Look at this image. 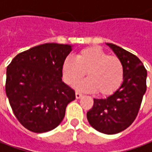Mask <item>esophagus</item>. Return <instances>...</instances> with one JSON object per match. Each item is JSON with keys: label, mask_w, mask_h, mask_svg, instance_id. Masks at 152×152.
I'll return each instance as SVG.
<instances>
[{"label": "esophagus", "mask_w": 152, "mask_h": 152, "mask_svg": "<svg viewBox=\"0 0 152 152\" xmlns=\"http://www.w3.org/2000/svg\"><path fill=\"white\" fill-rule=\"evenodd\" d=\"M82 96H83V95H82L81 93H79V92H76V93H75V96H76V98H77V99L81 98V97H82Z\"/></svg>", "instance_id": "1"}]
</instances>
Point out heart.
Returning <instances> with one entry per match:
<instances>
[{
	"instance_id": "b5f03b06",
	"label": "heart",
	"mask_w": 152,
	"mask_h": 152,
	"mask_svg": "<svg viewBox=\"0 0 152 152\" xmlns=\"http://www.w3.org/2000/svg\"><path fill=\"white\" fill-rule=\"evenodd\" d=\"M87 74L88 79L76 85L80 91L98 92L102 96L113 94L122 85L124 67L120 59L98 46L80 50L75 60L67 58L62 64V75L67 85H74Z\"/></svg>"
}]
</instances>
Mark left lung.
Segmentation results:
<instances>
[{
	"instance_id": "obj_1",
	"label": "left lung",
	"mask_w": 152,
	"mask_h": 152,
	"mask_svg": "<svg viewBox=\"0 0 152 152\" xmlns=\"http://www.w3.org/2000/svg\"><path fill=\"white\" fill-rule=\"evenodd\" d=\"M124 67V81L105 99H94L87 119L97 131L114 134L126 129L137 117L146 91L147 72L136 56L116 45L107 43Z\"/></svg>"
}]
</instances>
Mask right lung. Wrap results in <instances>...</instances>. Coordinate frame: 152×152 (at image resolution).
<instances>
[{
  "instance_id": "obj_1",
  "label": "right lung",
  "mask_w": 152,
  "mask_h": 152,
  "mask_svg": "<svg viewBox=\"0 0 152 152\" xmlns=\"http://www.w3.org/2000/svg\"><path fill=\"white\" fill-rule=\"evenodd\" d=\"M71 45L46 43L15 56L7 68L6 94L20 124L34 133L54 129L75 92L62 82V64Z\"/></svg>"
}]
</instances>
